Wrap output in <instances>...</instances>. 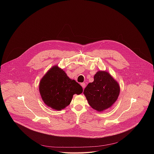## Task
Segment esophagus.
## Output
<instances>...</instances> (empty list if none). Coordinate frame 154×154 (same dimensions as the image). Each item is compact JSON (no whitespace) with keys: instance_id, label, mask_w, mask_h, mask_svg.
I'll return each instance as SVG.
<instances>
[{"instance_id":"obj_1","label":"esophagus","mask_w":154,"mask_h":154,"mask_svg":"<svg viewBox=\"0 0 154 154\" xmlns=\"http://www.w3.org/2000/svg\"><path fill=\"white\" fill-rule=\"evenodd\" d=\"M81 85L82 86V87L83 88V89H84L85 87V83H81Z\"/></svg>"}]
</instances>
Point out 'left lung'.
Wrapping results in <instances>:
<instances>
[{
    "label": "left lung",
    "mask_w": 154,
    "mask_h": 154,
    "mask_svg": "<svg viewBox=\"0 0 154 154\" xmlns=\"http://www.w3.org/2000/svg\"><path fill=\"white\" fill-rule=\"evenodd\" d=\"M94 79L85 88L84 94L92 109L103 111L116 101L120 93V86L106 71L97 72Z\"/></svg>",
    "instance_id": "1"
}]
</instances>
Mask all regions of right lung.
<instances>
[{
    "mask_svg": "<svg viewBox=\"0 0 154 154\" xmlns=\"http://www.w3.org/2000/svg\"><path fill=\"white\" fill-rule=\"evenodd\" d=\"M39 91L47 106L61 110L70 104L74 94H81L83 89L75 80L70 79L64 70L54 66L41 79Z\"/></svg>",
    "mask_w": 154,
    "mask_h": 154,
    "instance_id": "1",
    "label": "right lung"
}]
</instances>
